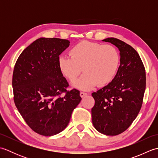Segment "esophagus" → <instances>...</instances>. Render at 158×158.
Masks as SVG:
<instances>
[{
	"label": "esophagus",
	"mask_w": 158,
	"mask_h": 158,
	"mask_svg": "<svg viewBox=\"0 0 158 158\" xmlns=\"http://www.w3.org/2000/svg\"><path fill=\"white\" fill-rule=\"evenodd\" d=\"M87 95V93H85V92H80V96L81 97V98H83V97Z\"/></svg>",
	"instance_id": "obj_1"
}]
</instances>
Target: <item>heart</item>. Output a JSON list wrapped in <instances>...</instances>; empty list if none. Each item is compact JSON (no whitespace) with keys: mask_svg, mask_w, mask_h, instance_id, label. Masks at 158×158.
Instances as JSON below:
<instances>
[{"mask_svg":"<svg viewBox=\"0 0 158 158\" xmlns=\"http://www.w3.org/2000/svg\"><path fill=\"white\" fill-rule=\"evenodd\" d=\"M70 55L59 57L60 70L66 78L73 81L83 69V75L73 85L84 91L96 84L101 87L110 83L115 78L120 63L119 53L115 47L88 41L73 47Z\"/></svg>","mask_w":158,"mask_h":158,"instance_id":"heart-1","label":"heart"}]
</instances>
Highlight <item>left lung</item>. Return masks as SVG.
Returning a JSON list of instances; mask_svg holds the SVG:
<instances>
[{"instance_id": "8db88e82", "label": "left lung", "mask_w": 158, "mask_h": 158, "mask_svg": "<svg viewBox=\"0 0 158 158\" xmlns=\"http://www.w3.org/2000/svg\"><path fill=\"white\" fill-rule=\"evenodd\" d=\"M102 41L119 50L120 66L113 81L92 95V123L97 131L115 136L128 128L141 108L146 86L145 67L139 53L130 45L116 38Z\"/></svg>"}]
</instances>
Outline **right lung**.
Here are the masks:
<instances>
[{"label": "right lung", "mask_w": 158, "mask_h": 158, "mask_svg": "<svg viewBox=\"0 0 158 158\" xmlns=\"http://www.w3.org/2000/svg\"><path fill=\"white\" fill-rule=\"evenodd\" d=\"M69 45L66 39L39 38L22 52L13 70L15 105L28 126L43 136L64 130L81 100L79 90L67 91L58 66L59 56Z\"/></svg>", "instance_id": "1"}]
</instances>
